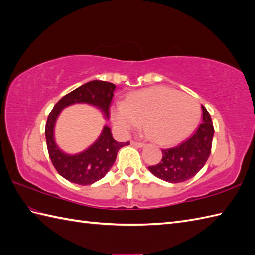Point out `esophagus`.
Returning a JSON list of instances; mask_svg holds the SVG:
<instances>
[{
	"instance_id": "esophagus-1",
	"label": "esophagus",
	"mask_w": 255,
	"mask_h": 255,
	"mask_svg": "<svg viewBox=\"0 0 255 255\" xmlns=\"http://www.w3.org/2000/svg\"><path fill=\"white\" fill-rule=\"evenodd\" d=\"M130 144H131V145H133V147H137V148H142L143 145H144V143H142V142H138V141H131V142H130Z\"/></svg>"
}]
</instances>
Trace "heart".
Instances as JSON below:
<instances>
[{
	"label": "heart",
	"mask_w": 255,
	"mask_h": 255,
	"mask_svg": "<svg viewBox=\"0 0 255 255\" xmlns=\"http://www.w3.org/2000/svg\"><path fill=\"white\" fill-rule=\"evenodd\" d=\"M199 116L196 99L166 86L136 92L112 110V121L118 130L127 133L144 123L145 133L161 144L175 143L188 136Z\"/></svg>",
	"instance_id": "b5f03b06"
}]
</instances>
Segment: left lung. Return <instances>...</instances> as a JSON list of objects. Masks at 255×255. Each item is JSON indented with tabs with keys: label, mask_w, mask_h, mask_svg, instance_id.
Returning <instances> with one entry per match:
<instances>
[{
	"label": "left lung",
	"mask_w": 255,
	"mask_h": 255,
	"mask_svg": "<svg viewBox=\"0 0 255 255\" xmlns=\"http://www.w3.org/2000/svg\"><path fill=\"white\" fill-rule=\"evenodd\" d=\"M203 123L193 136L176 147L162 149V160L149 166L156 177L169 183H181L194 177L208 160L214 137V125L206 107L202 105Z\"/></svg>",
	"instance_id": "obj_1"
}]
</instances>
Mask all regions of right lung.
<instances>
[{"mask_svg":"<svg viewBox=\"0 0 255 255\" xmlns=\"http://www.w3.org/2000/svg\"><path fill=\"white\" fill-rule=\"evenodd\" d=\"M115 89V84L106 81H91L64 95L53 106L47 118L45 134L48 153L57 172L69 182L80 185H91L101 180L115 162L119 149L128 145L129 141H115L110 127L104 126L99 139L89 149L74 155L67 154L58 148L53 137V129L59 114L69 105L75 103H86L100 108L106 118H108Z\"/></svg>","mask_w":255,"mask_h":255,"instance_id":"add662e5","label":"right lung"}]
</instances>
